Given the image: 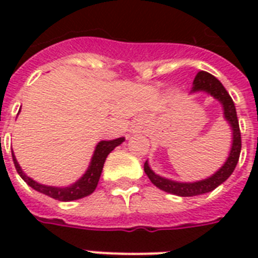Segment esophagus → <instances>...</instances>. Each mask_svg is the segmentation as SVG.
<instances>
[{
  "label": "esophagus",
  "mask_w": 258,
  "mask_h": 258,
  "mask_svg": "<svg viewBox=\"0 0 258 258\" xmlns=\"http://www.w3.org/2000/svg\"><path fill=\"white\" fill-rule=\"evenodd\" d=\"M145 119L143 117H138V119H135V120L133 121V131H141V130L145 128Z\"/></svg>",
  "instance_id": "esophagus-1"
}]
</instances>
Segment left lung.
<instances>
[{
  "label": "left lung",
  "instance_id": "8db88e82",
  "mask_svg": "<svg viewBox=\"0 0 258 258\" xmlns=\"http://www.w3.org/2000/svg\"><path fill=\"white\" fill-rule=\"evenodd\" d=\"M192 84L194 86H192L191 92H196V91H206V92L210 93L212 96H214L222 103L225 117H226V120L230 123L233 128V146L228 161L225 162V165L214 175H212L210 178L205 180L194 182V183H179V182H174V180L162 178V176L157 175L153 170L150 169L149 163L146 162L145 172L147 174L150 180L158 188L163 190V191L170 192V194H175V196L179 197L201 196V194L212 191L216 187H218L221 183H224L225 180L232 175V172L236 169L237 162H238V158H240L241 153L240 124H238V119H237L236 107H234V103H233L232 97L228 93V91L224 88V86L221 84L218 79L214 78L213 75L208 74V72H205V71H200L196 75Z\"/></svg>",
  "mask_w": 258,
  "mask_h": 258
}]
</instances>
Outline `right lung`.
I'll use <instances>...</instances> for the list:
<instances>
[{
	"mask_svg": "<svg viewBox=\"0 0 258 258\" xmlns=\"http://www.w3.org/2000/svg\"><path fill=\"white\" fill-rule=\"evenodd\" d=\"M124 141L123 138H117L115 141H103L100 142L99 145L96 146V150H95V154H93L92 161H91V165H89L88 170L84 175L80 178V179L76 182L75 184L70 186V187H52V186H45V184L37 183L36 180H33L32 178H29L28 175H25L22 172L21 167L16 161V157L14 154L12 153V157H13L14 166H16V170L20 174L22 179L25 180L26 183L29 184L30 187L37 190V191L45 194V196L53 198V200L57 201H64V202H68V201H75L80 200V198H84V197L89 196L95 191V188L97 186V182H99V178H100L101 170H103V166H104L105 158L108 157V154L112 151L116 146H119L121 142Z\"/></svg>",
	"mask_w": 258,
	"mask_h": 258,
	"instance_id": "right-lung-1",
	"label": "right lung"
}]
</instances>
